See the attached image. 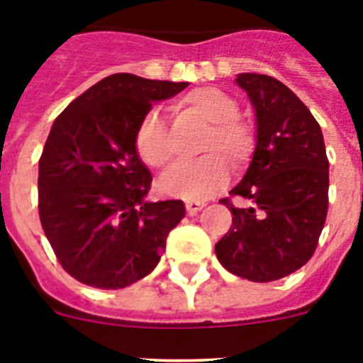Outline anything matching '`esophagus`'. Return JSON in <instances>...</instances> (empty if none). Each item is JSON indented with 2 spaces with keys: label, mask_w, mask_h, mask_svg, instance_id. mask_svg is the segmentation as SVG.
Returning a JSON list of instances; mask_svg holds the SVG:
<instances>
[{
  "label": "esophagus",
  "mask_w": 363,
  "mask_h": 363,
  "mask_svg": "<svg viewBox=\"0 0 363 363\" xmlns=\"http://www.w3.org/2000/svg\"><path fill=\"white\" fill-rule=\"evenodd\" d=\"M205 207L203 201H196V200H187L185 201V209H187L189 214H196L198 211H201Z\"/></svg>",
  "instance_id": "34e87169"
}]
</instances>
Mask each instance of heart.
<instances>
[{
    "instance_id": "1",
    "label": "heart",
    "mask_w": 363,
    "mask_h": 363,
    "mask_svg": "<svg viewBox=\"0 0 363 363\" xmlns=\"http://www.w3.org/2000/svg\"><path fill=\"white\" fill-rule=\"evenodd\" d=\"M182 114L205 125L200 138V158L176 163L160 179L165 194L184 198H209L227 184L229 165L243 171L256 152V129L238 114V101L216 86L189 91L176 105ZM134 147L143 163L162 171L172 160L171 134L158 108H149L134 133Z\"/></svg>"
}]
</instances>
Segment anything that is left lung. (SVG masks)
I'll list each match as a JSON object with an SVG mask.
<instances>
[{"label": "left lung", "instance_id": "obj_1", "mask_svg": "<svg viewBox=\"0 0 363 363\" xmlns=\"http://www.w3.org/2000/svg\"><path fill=\"white\" fill-rule=\"evenodd\" d=\"M236 82L255 105L258 142L249 171L230 191L249 205L221 198L233 227L214 251L236 277L274 281L316 251L329 207V160L318 121L289 86L265 74H238Z\"/></svg>", "mask_w": 363, "mask_h": 363}]
</instances>
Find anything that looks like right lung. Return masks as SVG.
<instances>
[{
    "label": "right lung",
    "mask_w": 363,
    "mask_h": 363,
    "mask_svg": "<svg viewBox=\"0 0 363 363\" xmlns=\"http://www.w3.org/2000/svg\"><path fill=\"white\" fill-rule=\"evenodd\" d=\"M185 82L112 74L56 118L38 174L41 227L62 267L98 289H123L160 262L185 216L182 200L145 201L152 176L134 147L142 116Z\"/></svg>",
    "instance_id": "right-lung-1"
}]
</instances>
